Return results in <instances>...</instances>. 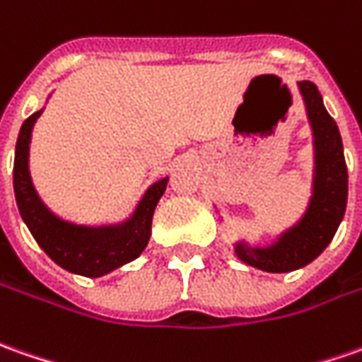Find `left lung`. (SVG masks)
Wrapping results in <instances>:
<instances>
[{
	"mask_svg": "<svg viewBox=\"0 0 362 362\" xmlns=\"http://www.w3.org/2000/svg\"><path fill=\"white\" fill-rule=\"evenodd\" d=\"M297 87L303 97L315 152L309 206L301 220L285 230L274 243L264 247L245 242L233 245L243 264L269 274H287L319 257L333 240L346 208L349 176L339 127L327 112L323 97L311 81H299Z\"/></svg>",
	"mask_w": 362,
	"mask_h": 362,
	"instance_id": "8db88e82",
	"label": "left lung"
}]
</instances>
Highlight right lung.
I'll return each mask as SVG.
<instances>
[{
  "mask_svg": "<svg viewBox=\"0 0 362 362\" xmlns=\"http://www.w3.org/2000/svg\"><path fill=\"white\" fill-rule=\"evenodd\" d=\"M43 109L21 124L13 162V190L19 214L39 247L63 269L85 277H100L136 259L150 240L152 214L166 190L168 176L154 182L140 198L129 220L112 226H81L59 218L39 198L29 174L31 130Z\"/></svg>",
  "mask_w": 362,
  "mask_h": 362,
  "instance_id": "obj_1",
  "label": "right lung"
}]
</instances>
